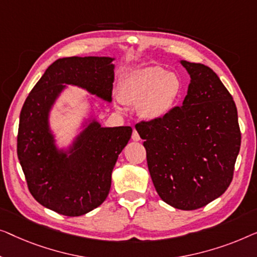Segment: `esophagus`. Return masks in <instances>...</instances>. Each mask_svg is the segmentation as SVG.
Wrapping results in <instances>:
<instances>
[{
    "label": "esophagus",
    "instance_id": "esophagus-1",
    "mask_svg": "<svg viewBox=\"0 0 257 257\" xmlns=\"http://www.w3.org/2000/svg\"><path fill=\"white\" fill-rule=\"evenodd\" d=\"M132 139H133V141H140L141 140V137H140V135H139V133H137V130L136 129H134V132H133V135H132Z\"/></svg>",
    "mask_w": 257,
    "mask_h": 257
}]
</instances>
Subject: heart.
<instances>
[{
	"label": "heart",
	"instance_id": "obj_1",
	"mask_svg": "<svg viewBox=\"0 0 257 257\" xmlns=\"http://www.w3.org/2000/svg\"><path fill=\"white\" fill-rule=\"evenodd\" d=\"M184 91L182 78L160 66L129 72L120 84L121 100L136 104L139 115L149 122L161 121L175 109Z\"/></svg>",
	"mask_w": 257,
	"mask_h": 257
}]
</instances>
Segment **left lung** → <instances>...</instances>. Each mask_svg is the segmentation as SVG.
Masks as SVG:
<instances>
[{"label":"left lung","instance_id":"left-lung-1","mask_svg":"<svg viewBox=\"0 0 257 257\" xmlns=\"http://www.w3.org/2000/svg\"><path fill=\"white\" fill-rule=\"evenodd\" d=\"M191 81L182 106L135 125L158 196L172 207H204L228 189L240 151L237 109L212 68L180 60Z\"/></svg>","mask_w":257,"mask_h":257}]
</instances>
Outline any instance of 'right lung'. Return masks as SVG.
Returning <instances> with one entry per match:
<instances>
[{"instance_id": "add662e5", "label": "right lung", "mask_w": 257, "mask_h": 257, "mask_svg": "<svg viewBox=\"0 0 257 257\" xmlns=\"http://www.w3.org/2000/svg\"><path fill=\"white\" fill-rule=\"evenodd\" d=\"M114 58L67 57L46 68L22 107L17 156L32 197L59 214L91 212L109 193L111 172L132 137V127L103 128L89 120L68 149L59 150L49 115L57 97L73 85L110 102Z\"/></svg>"}]
</instances>
